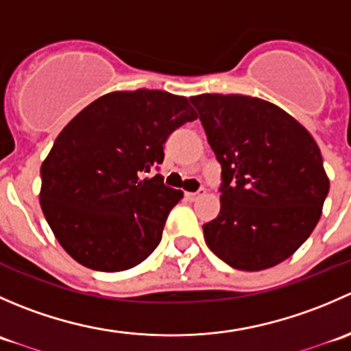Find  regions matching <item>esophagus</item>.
<instances>
[{
  "mask_svg": "<svg viewBox=\"0 0 351 351\" xmlns=\"http://www.w3.org/2000/svg\"><path fill=\"white\" fill-rule=\"evenodd\" d=\"M204 195H205V189H200V190H197V192H189V193H186V198H189V200H192V202H195V200H198V198L204 197Z\"/></svg>",
  "mask_w": 351,
  "mask_h": 351,
  "instance_id": "esophagus-1",
  "label": "esophagus"
}]
</instances>
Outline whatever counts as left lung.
Masks as SVG:
<instances>
[{"label":"left lung","mask_w":351,"mask_h":351,"mask_svg":"<svg viewBox=\"0 0 351 351\" xmlns=\"http://www.w3.org/2000/svg\"><path fill=\"white\" fill-rule=\"evenodd\" d=\"M221 165V212L207 246L258 271L292 256L321 217L329 180L316 141L277 105L244 95L190 98Z\"/></svg>","instance_id":"1"}]
</instances>
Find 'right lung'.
I'll return each mask as SVG.
<instances>
[{
    "label": "right lung",
    "mask_w": 351,
    "mask_h": 351,
    "mask_svg": "<svg viewBox=\"0 0 351 351\" xmlns=\"http://www.w3.org/2000/svg\"><path fill=\"white\" fill-rule=\"evenodd\" d=\"M197 117L168 91H113L61 130L42 162L40 207L77 263L122 271L153 253L183 192L146 173L165 159L169 134Z\"/></svg>",
    "instance_id": "add662e5"
}]
</instances>
